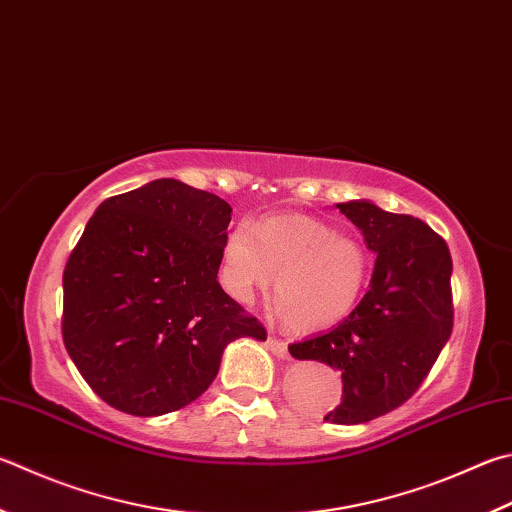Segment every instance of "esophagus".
Returning <instances> with one entry per match:
<instances>
[{
	"instance_id": "34e87169",
	"label": "esophagus",
	"mask_w": 512,
	"mask_h": 512,
	"mask_svg": "<svg viewBox=\"0 0 512 512\" xmlns=\"http://www.w3.org/2000/svg\"><path fill=\"white\" fill-rule=\"evenodd\" d=\"M268 349H271L277 358H288V347H286V342L277 340L275 336L268 338Z\"/></svg>"
}]
</instances>
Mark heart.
<instances>
[{"label": "heart", "instance_id": "b5f03b06", "mask_svg": "<svg viewBox=\"0 0 512 512\" xmlns=\"http://www.w3.org/2000/svg\"><path fill=\"white\" fill-rule=\"evenodd\" d=\"M273 311L288 329L333 327L356 306L369 273L358 239L318 219L284 215L228 230L219 255V282L241 304L273 282Z\"/></svg>", "mask_w": 512, "mask_h": 512}]
</instances>
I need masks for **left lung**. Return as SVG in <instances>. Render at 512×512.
I'll return each mask as SVG.
<instances>
[{
    "mask_svg": "<svg viewBox=\"0 0 512 512\" xmlns=\"http://www.w3.org/2000/svg\"><path fill=\"white\" fill-rule=\"evenodd\" d=\"M336 208L376 253L369 291L336 329L288 351L340 371L342 401L324 421L356 425L401 407L430 374L452 333V257L421 219L369 201Z\"/></svg>",
    "mask_w": 512,
    "mask_h": 512,
    "instance_id": "obj_1",
    "label": "left lung"
}]
</instances>
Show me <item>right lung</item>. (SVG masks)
I'll return each mask as SVG.
<instances>
[{
    "label": "right lung",
    "mask_w": 512,
    "mask_h": 512,
    "mask_svg": "<svg viewBox=\"0 0 512 512\" xmlns=\"http://www.w3.org/2000/svg\"><path fill=\"white\" fill-rule=\"evenodd\" d=\"M232 208L176 179L102 201L64 266L62 338L120 412L161 416L206 392L228 342L266 329L217 282Z\"/></svg>",
    "instance_id": "obj_1"
}]
</instances>
